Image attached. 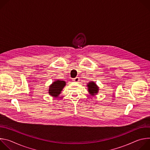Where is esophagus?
I'll use <instances>...</instances> for the list:
<instances>
[{
    "label": "esophagus",
    "mask_w": 150,
    "mask_h": 150,
    "mask_svg": "<svg viewBox=\"0 0 150 150\" xmlns=\"http://www.w3.org/2000/svg\"><path fill=\"white\" fill-rule=\"evenodd\" d=\"M73 81H74V82H78L79 81V77H76L75 78H74V79H73Z\"/></svg>",
    "instance_id": "1"
}]
</instances>
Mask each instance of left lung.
Masks as SVG:
<instances>
[{
    "label": "left lung",
    "instance_id": "obj_1",
    "mask_svg": "<svg viewBox=\"0 0 150 150\" xmlns=\"http://www.w3.org/2000/svg\"><path fill=\"white\" fill-rule=\"evenodd\" d=\"M87 86L88 88V91L91 96H94L98 94L99 91V87L94 81L89 82L87 83Z\"/></svg>",
    "mask_w": 150,
    "mask_h": 150
}]
</instances>
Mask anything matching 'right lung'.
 Listing matches in <instances>:
<instances>
[{"label": "right lung", "mask_w": 150, "mask_h": 150, "mask_svg": "<svg viewBox=\"0 0 150 150\" xmlns=\"http://www.w3.org/2000/svg\"><path fill=\"white\" fill-rule=\"evenodd\" d=\"M66 82L65 81L56 80L51 85L49 88V94L54 98H57L60 96L62 90L65 87Z\"/></svg>", "instance_id": "obj_1"}]
</instances>
